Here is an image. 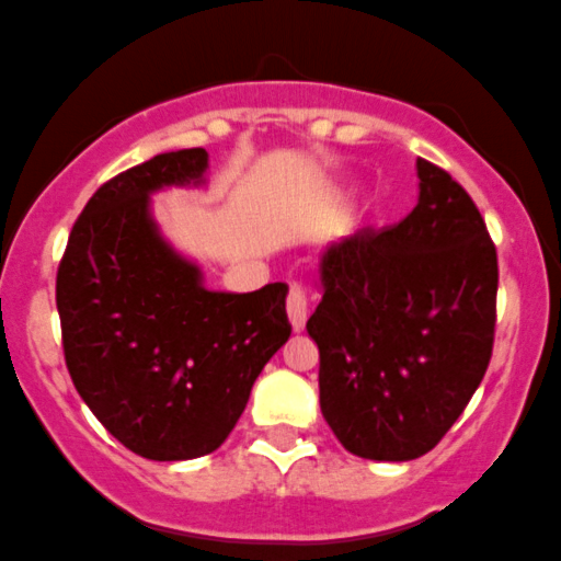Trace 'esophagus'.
Listing matches in <instances>:
<instances>
[{
  "instance_id": "1",
  "label": "esophagus",
  "mask_w": 561,
  "mask_h": 561,
  "mask_svg": "<svg viewBox=\"0 0 561 561\" xmlns=\"http://www.w3.org/2000/svg\"><path fill=\"white\" fill-rule=\"evenodd\" d=\"M306 317H309V298H306L304 287L293 285L290 295H287V319H290L293 332L306 328Z\"/></svg>"
}]
</instances>
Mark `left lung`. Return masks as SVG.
<instances>
[{
    "label": "left lung",
    "mask_w": 561,
    "mask_h": 561,
    "mask_svg": "<svg viewBox=\"0 0 561 561\" xmlns=\"http://www.w3.org/2000/svg\"><path fill=\"white\" fill-rule=\"evenodd\" d=\"M417 205L393 229L319 255L309 335L319 408L351 455L421 458L466 410L492 354L497 255L463 186L417 159Z\"/></svg>",
    "instance_id": "obj_1"
}]
</instances>
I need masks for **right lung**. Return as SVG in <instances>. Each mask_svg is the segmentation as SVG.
<instances>
[{"mask_svg":"<svg viewBox=\"0 0 561 561\" xmlns=\"http://www.w3.org/2000/svg\"><path fill=\"white\" fill-rule=\"evenodd\" d=\"M207 168L205 149L168 151L98 188L55 282L79 397L111 436L149 460L218 450L290 337L287 285L210 290L199 263L153 218V194L205 188Z\"/></svg>","mask_w":561,"mask_h":561,"instance_id":"obj_1","label":"right lung"}]
</instances>
